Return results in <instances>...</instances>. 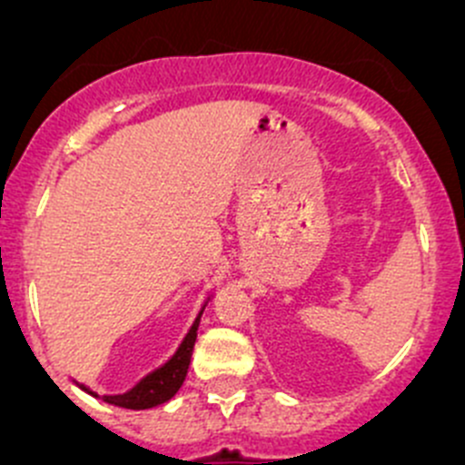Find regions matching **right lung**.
<instances>
[{"label": "right lung", "mask_w": 465, "mask_h": 465, "mask_svg": "<svg viewBox=\"0 0 465 465\" xmlns=\"http://www.w3.org/2000/svg\"><path fill=\"white\" fill-rule=\"evenodd\" d=\"M211 297H213V294H209V297H206L203 308H200L198 317H195L193 323H191V328L186 331L184 340L180 341V346H177L175 353H173L171 358L162 364V367H157V369H153L150 373H145V376L139 380L133 389H128V391L114 393V396H103V401L110 402V405H114V407H124V410H150V407L163 405V402L171 401V398L180 391V387L184 384L186 373H189L191 355H193L195 340H198L200 317H203L204 306L211 302ZM76 384L83 389V391H87L89 396L101 398L98 393H94L92 389L85 387V384H81V382H76Z\"/></svg>", "instance_id": "obj_1"}]
</instances>
